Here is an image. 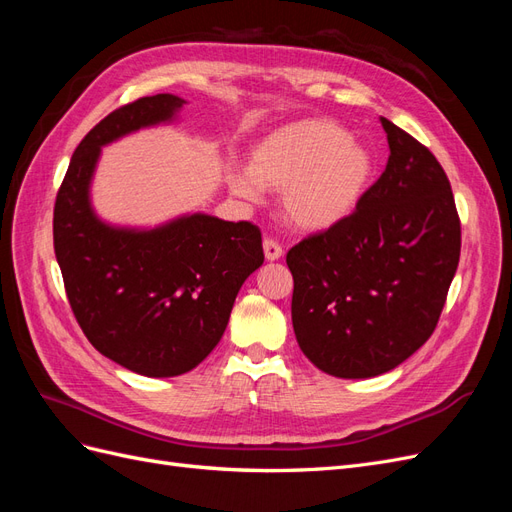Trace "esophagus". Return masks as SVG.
Returning a JSON list of instances; mask_svg holds the SVG:
<instances>
[{"label": "esophagus", "instance_id": "34e87169", "mask_svg": "<svg viewBox=\"0 0 512 512\" xmlns=\"http://www.w3.org/2000/svg\"><path fill=\"white\" fill-rule=\"evenodd\" d=\"M262 247H265V258H267V260L282 258V245L277 243V241L265 239V241H262Z\"/></svg>", "mask_w": 512, "mask_h": 512}]
</instances>
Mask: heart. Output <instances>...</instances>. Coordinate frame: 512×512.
I'll use <instances>...</instances> for the list:
<instances>
[{
    "label": "heart",
    "mask_w": 512,
    "mask_h": 512,
    "mask_svg": "<svg viewBox=\"0 0 512 512\" xmlns=\"http://www.w3.org/2000/svg\"><path fill=\"white\" fill-rule=\"evenodd\" d=\"M376 162L371 151L327 119H301L269 132L252 149V166H228L239 198L258 203L265 188L284 192V218L299 230H327L359 207Z\"/></svg>",
    "instance_id": "b5f03b06"
}]
</instances>
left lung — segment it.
<instances>
[{
	"label": "left lung",
	"mask_w": 512,
	"mask_h": 512,
	"mask_svg": "<svg viewBox=\"0 0 512 512\" xmlns=\"http://www.w3.org/2000/svg\"><path fill=\"white\" fill-rule=\"evenodd\" d=\"M391 156L346 220L294 245L292 327L324 374L374 378L431 337L461 252L451 183L433 153L380 117Z\"/></svg>",
	"instance_id": "8db88e82"
}]
</instances>
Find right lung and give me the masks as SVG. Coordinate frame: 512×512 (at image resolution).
<instances>
[{"label":"right lung","mask_w":512,"mask_h":512,"mask_svg":"<svg viewBox=\"0 0 512 512\" xmlns=\"http://www.w3.org/2000/svg\"><path fill=\"white\" fill-rule=\"evenodd\" d=\"M185 100L158 94L91 130L57 192L53 243L72 312L106 359L147 378L194 369L218 346L243 282L265 260L258 226L185 213L153 228L104 222L91 205L102 147L173 123Z\"/></svg>","instance_id":"add662e5"}]
</instances>
